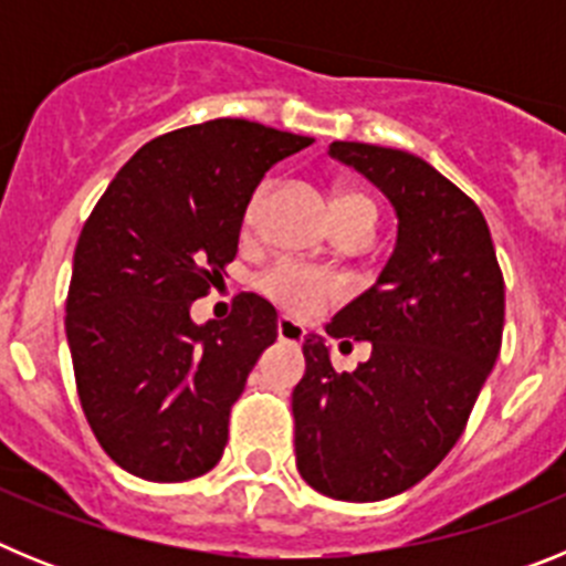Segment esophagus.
Segmentation results:
<instances>
[{"instance_id":"1","label":"esophagus","mask_w":566,"mask_h":566,"mask_svg":"<svg viewBox=\"0 0 566 566\" xmlns=\"http://www.w3.org/2000/svg\"><path fill=\"white\" fill-rule=\"evenodd\" d=\"M303 326L300 323H294L292 317H280L277 319V337L283 339V343H303Z\"/></svg>"}]
</instances>
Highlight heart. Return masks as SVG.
I'll return each instance as SVG.
<instances>
[{
	"label": "heart",
	"instance_id": "1",
	"mask_svg": "<svg viewBox=\"0 0 566 566\" xmlns=\"http://www.w3.org/2000/svg\"><path fill=\"white\" fill-rule=\"evenodd\" d=\"M258 203L260 195H254L252 201H249L247 212H243V223L247 227L254 223ZM337 214H371L374 221H377V207H374V201L365 192L343 189V192L334 195V218ZM258 289L272 303H277L280 308H286L289 314H297V317L314 314L334 294V286L323 274L308 272V269L297 266V263H274L272 269L260 274Z\"/></svg>",
	"mask_w": 566,
	"mask_h": 566
}]
</instances>
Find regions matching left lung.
Instances as JSON below:
<instances>
[{
	"label": "left lung",
	"instance_id": "1",
	"mask_svg": "<svg viewBox=\"0 0 566 566\" xmlns=\"http://www.w3.org/2000/svg\"><path fill=\"white\" fill-rule=\"evenodd\" d=\"M397 212V247L368 292L326 334L368 339L337 374L326 339H303L292 394L300 476L339 502H379L422 482L451 451L502 348L504 277L482 209L402 149L334 142ZM352 345V343H348Z\"/></svg>",
	"mask_w": 566,
	"mask_h": 566
}]
</instances>
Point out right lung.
Here are the masks:
<instances>
[{
    "instance_id": "1",
    "label": "right lung",
    "mask_w": 566,
    "mask_h": 566,
    "mask_svg": "<svg viewBox=\"0 0 566 566\" xmlns=\"http://www.w3.org/2000/svg\"><path fill=\"white\" fill-rule=\"evenodd\" d=\"M312 144L247 118H214L144 144L90 212L67 292L70 357L84 417L107 457L147 482H187L221 462L229 411L277 312L238 294L227 319L189 306L238 254L252 192Z\"/></svg>"
}]
</instances>
